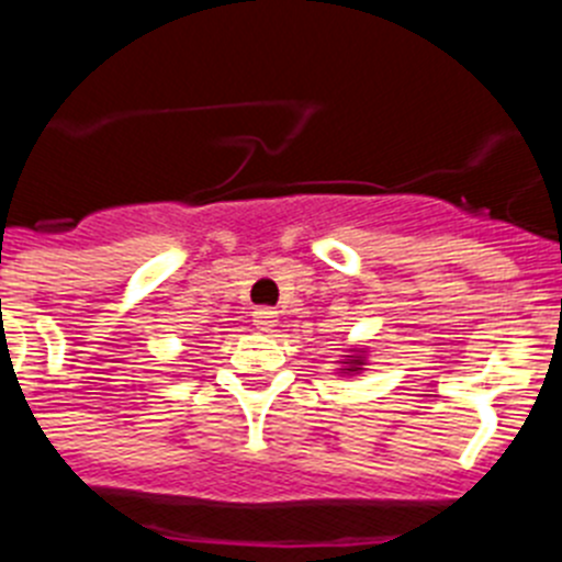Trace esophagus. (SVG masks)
I'll list each match as a JSON object with an SVG mask.
<instances>
[{
  "label": "esophagus",
  "mask_w": 562,
  "mask_h": 562,
  "mask_svg": "<svg viewBox=\"0 0 562 562\" xmlns=\"http://www.w3.org/2000/svg\"><path fill=\"white\" fill-rule=\"evenodd\" d=\"M278 324V315L272 310H256L252 312V326H256L258 331H272Z\"/></svg>",
  "instance_id": "1"
}]
</instances>
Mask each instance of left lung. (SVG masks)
<instances>
[{"instance_id":"left-lung-1","label":"left lung","mask_w":562,"mask_h":562,"mask_svg":"<svg viewBox=\"0 0 562 562\" xmlns=\"http://www.w3.org/2000/svg\"><path fill=\"white\" fill-rule=\"evenodd\" d=\"M369 349H362V346H349V349H346V355H340V360H337V366H340V369H337V374L340 376H357V374H362V369H366V366H369Z\"/></svg>"}]
</instances>
